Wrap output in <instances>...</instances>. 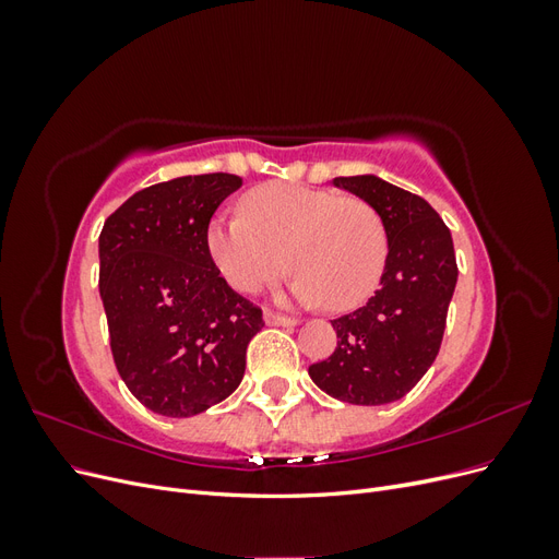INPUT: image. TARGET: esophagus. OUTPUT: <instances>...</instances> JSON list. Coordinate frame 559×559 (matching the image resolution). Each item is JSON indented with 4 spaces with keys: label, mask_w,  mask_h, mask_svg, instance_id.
Wrapping results in <instances>:
<instances>
[{
    "label": "esophagus",
    "mask_w": 559,
    "mask_h": 559,
    "mask_svg": "<svg viewBox=\"0 0 559 559\" xmlns=\"http://www.w3.org/2000/svg\"><path fill=\"white\" fill-rule=\"evenodd\" d=\"M263 319H265V324L267 326H296V319H292V317H284V314H277V312H267L265 310V314H263Z\"/></svg>",
    "instance_id": "esophagus-1"
}]
</instances>
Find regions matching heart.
Wrapping results in <instances>:
<instances>
[{"mask_svg":"<svg viewBox=\"0 0 559 559\" xmlns=\"http://www.w3.org/2000/svg\"><path fill=\"white\" fill-rule=\"evenodd\" d=\"M242 210L216 214L205 233L210 259L235 292H259L286 259L296 270L282 300L349 310L376 292L386 263V230L368 202L270 183L251 191Z\"/></svg>","mask_w":559,"mask_h":559,"instance_id":"b5f03b06","label":"heart"}]
</instances>
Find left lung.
<instances>
[{"label": "left lung", "instance_id": "left-lung-1", "mask_svg": "<svg viewBox=\"0 0 559 559\" xmlns=\"http://www.w3.org/2000/svg\"><path fill=\"white\" fill-rule=\"evenodd\" d=\"M333 186L373 207L386 230L380 289L366 306L333 319L337 347L312 364V382L354 405L403 399L441 349L456 286L452 235L425 198L378 175L335 177Z\"/></svg>", "mask_w": 559, "mask_h": 559}]
</instances>
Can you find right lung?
Instances as JSON below:
<instances>
[{"label": "right lung", "instance_id": "obj_1", "mask_svg": "<svg viewBox=\"0 0 559 559\" xmlns=\"http://www.w3.org/2000/svg\"><path fill=\"white\" fill-rule=\"evenodd\" d=\"M242 186L226 173L177 177L134 193L99 233L114 364L142 405L193 417L240 386L263 314L212 263L205 233Z\"/></svg>", "mask_w": 559, "mask_h": 559}]
</instances>
